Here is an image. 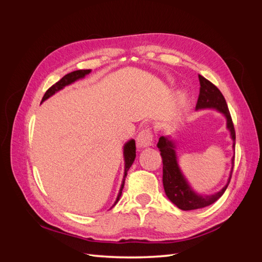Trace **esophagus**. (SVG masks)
I'll return each instance as SVG.
<instances>
[{"label": "esophagus", "instance_id": "34e87169", "mask_svg": "<svg viewBox=\"0 0 262 262\" xmlns=\"http://www.w3.org/2000/svg\"><path fill=\"white\" fill-rule=\"evenodd\" d=\"M153 142V132L150 129L142 130L137 138V144L139 147H146L152 144Z\"/></svg>", "mask_w": 262, "mask_h": 262}]
</instances>
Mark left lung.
I'll list each match as a JSON object with an SVG mask.
<instances>
[{
	"label": "left lung",
	"mask_w": 262,
	"mask_h": 262,
	"mask_svg": "<svg viewBox=\"0 0 262 262\" xmlns=\"http://www.w3.org/2000/svg\"><path fill=\"white\" fill-rule=\"evenodd\" d=\"M200 81V94L199 98L196 102V109L202 108H215L222 114H224L227 119V128L231 131V136L234 141V147H235V129L234 123L232 120L231 114L226 104V100L223 96V94L217 87L211 83L207 78L202 75H199ZM157 147L161 150V156L163 160V185L166 195L168 199L175 204L180 210L190 211V210H196L202 209L211 205L215 201H217L223 195L225 190L231 181L233 168L229 175L228 182L226 186L221 190V191L214 193L212 195H200L196 194L193 190L189 187L188 182L182 176V173L178 167L177 164V157L175 153V146H173L172 142L166 137H161L158 140ZM233 167H234V157H233Z\"/></svg>",
	"instance_id": "1"
}]
</instances>
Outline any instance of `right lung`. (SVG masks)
I'll return each instance as SVG.
<instances>
[{
	"label": "right lung",
	"instance_id": "obj_1",
	"mask_svg": "<svg viewBox=\"0 0 262 262\" xmlns=\"http://www.w3.org/2000/svg\"><path fill=\"white\" fill-rule=\"evenodd\" d=\"M91 72V70H77V71H74V72H71L67 75L63 76L61 80L59 82H57L55 84H53L50 89H48V91L46 92V94L43 95L42 97V101H45L47 98H49L50 96H52V95L58 92L60 90H62L63 87L75 82L76 80H78V78H82L84 77L86 74H89ZM123 154H124V162H125V166H124V176H123V181H122V185H121V188H120V191H119V194L117 196V200L115 202L114 205H116V203L119 201V199H120L121 196V193H122V189H123V186H124V181H125V177H126V173H128V170L129 168L131 167V165L133 164L134 162V158H136V141L134 140H131L129 141L128 143H126L124 145V150H123Z\"/></svg>",
	"mask_w": 262,
	"mask_h": 262
}]
</instances>
